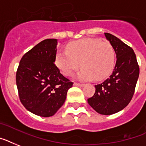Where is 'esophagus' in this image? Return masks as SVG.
<instances>
[{"label": "esophagus", "mask_w": 146, "mask_h": 146, "mask_svg": "<svg viewBox=\"0 0 146 146\" xmlns=\"http://www.w3.org/2000/svg\"><path fill=\"white\" fill-rule=\"evenodd\" d=\"M73 85H75V86H78V87H83L84 85L83 84H79V83H76V82H75V83L73 84Z\"/></svg>", "instance_id": "obj_1"}]
</instances>
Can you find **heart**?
<instances>
[{"label":"heart","mask_w":146,"mask_h":146,"mask_svg":"<svg viewBox=\"0 0 146 146\" xmlns=\"http://www.w3.org/2000/svg\"><path fill=\"white\" fill-rule=\"evenodd\" d=\"M67 52L58 51L55 64L64 75L77 73L80 81H100L112 73L115 64V54L112 45L98 39H83L70 43Z\"/></svg>","instance_id":"b5f03b06"}]
</instances>
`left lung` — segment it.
<instances>
[{
  "label": "left lung",
  "mask_w": 146,
  "mask_h": 146,
  "mask_svg": "<svg viewBox=\"0 0 146 146\" xmlns=\"http://www.w3.org/2000/svg\"><path fill=\"white\" fill-rule=\"evenodd\" d=\"M104 35L115 52V66L106 80L95 85V93L88 99V103L99 114L108 115L120 112L128 105L134 94L139 68L130 46L112 34Z\"/></svg>",
  "instance_id": "8db88e82"
}]
</instances>
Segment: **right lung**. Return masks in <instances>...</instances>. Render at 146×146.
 <instances>
[{"mask_svg": "<svg viewBox=\"0 0 146 146\" xmlns=\"http://www.w3.org/2000/svg\"><path fill=\"white\" fill-rule=\"evenodd\" d=\"M57 39L42 40L24 54L16 72L20 100L29 112L50 117L64 104L73 82L54 64Z\"/></svg>", "mask_w": 146, "mask_h": 146, "instance_id": "1", "label": "right lung"}]
</instances>
